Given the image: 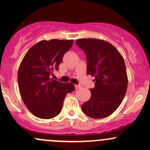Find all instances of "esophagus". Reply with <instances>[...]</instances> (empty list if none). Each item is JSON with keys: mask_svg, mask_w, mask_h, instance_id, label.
<instances>
[{"mask_svg": "<svg viewBox=\"0 0 150 150\" xmlns=\"http://www.w3.org/2000/svg\"><path fill=\"white\" fill-rule=\"evenodd\" d=\"M75 89H79V88H80L81 87V86L80 85H75Z\"/></svg>", "mask_w": 150, "mask_h": 150, "instance_id": "esophagus-1", "label": "esophagus"}]
</instances>
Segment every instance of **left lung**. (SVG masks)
<instances>
[{"label": "left lung", "mask_w": 150, "mask_h": 150, "mask_svg": "<svg viewBox=\"0 0 150 150\" xmlns=\"http://www.w3.org/2000/svg\"><path fill=\"white\" fill-rule=\"evenodd\" d=\"M77 46L87 56V75L94 77L91 97L82 110L93 118L110 116L121 104L128 87L124 59L112 44L97 39H80Z\"/></svg>", "instance_id": "1"}]
</instances>
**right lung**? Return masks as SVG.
Listing matches in <instances>:
<instances>
[{"mask_svg":"<svg viewBox=\"0 0 150 150\" xmlns=\"http://www.w3.org/2000/svg\"><path fill=\"white\" fill-rule=\"evenodd\" d=\"M74 41L51 39L34 44L26 53L18 73V86L24 104L34 116L44 119L56 116L74 85L51 78Z\"/></svg>","mask_w":150,"mask_h":150,"instance_id":"right-lung-1","label":"right lung"}]
</instances>
